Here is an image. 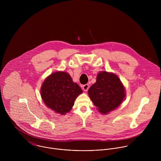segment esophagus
<instances>
[{
    "mask_svg": "<svg viewBox=\"0 0 161 161\" xmlns=\"http://www.w3.org/2000/svg\"><path fill=\"white\" fill-rule=\"evenodd\" d=\"M89 88V84H85L82 86V89L84 91H87L88 89Z\"/></svg>",
    "mask_w": 161,
    "mask_h": 161,
    "instance_id": "1",
    "label": "esophagus"
}]
</instances>
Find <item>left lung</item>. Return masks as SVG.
<instances>
[{"instance_id":"8db88e82","label":"left lung","mask_w":161,"mask_h":161,"mask_svg":"<svg viewBox=\"0 0 161 161\" xmlns=\"http://www.w3.org/2000/svg\"><path fill=\"white\" fill-rule=\"evenodd\" d=\"M88 94L97 110L103 114L116 109L126 96L125 87L118 77L106 71L98 74L96 82L89 88Z\"/></svg>"}]
</instances>
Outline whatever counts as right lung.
<instances>
[{"label":"right lung","instance_id":"right-lung-1","mask_svg":"<svg viewBox=\"0 0 161 161\" xmlns=\"http://www.w3.org/2000/svg\"><path fill=\"white\" fill-rule=\"evenodd\" d=\"M82 93L66 72L59 71L49 75L41 87V96L46 106L56 113L65 115L72 109L75 98Z\"/></svg>","mask_w":161,"mask_h":161}]
</instances>
